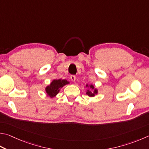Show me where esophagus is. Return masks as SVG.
Segmentation results:
<instances>
[{
  "instance_id": "34e87169",
  "label": "esophagus",
  "mask_w": 149,
  "mask_h": 149,
  "mask_svg": "<svg viewBox=\"0 0 149 149\" xmlns=\"http://www.w3.org/2000/svg\"><path fill=\"white\" fill-rule=\"evenodd\" d=\"M70 79L72 80V81L75 82V79H76V77H75V75H71V76H70Z\"/></svg>"
}]
</instances>
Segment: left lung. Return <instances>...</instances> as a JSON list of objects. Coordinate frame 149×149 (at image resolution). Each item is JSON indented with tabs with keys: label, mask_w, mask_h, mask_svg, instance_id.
<instances>
[{
	"label": "left lung",
	"mask_w": 149,
	"mask_h": 149,
	"mask_svg": "<svg viewBox=\"0 0 149 149\" xmlns=\"http://www.w3.org/2000/svg\"><path fill=\"white\" fill-rule=\"evenodd\" d=\"M85 86L86 88H88L87 90L86 91V94L88 96L94 97L98 93V90L97 88H95V86L93 84H90V85L86 84Z\"/></svg>",
	"instance_id": "obj_1"
}]
</instances>
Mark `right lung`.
Instances as JSON below:
<instances>
[{
  "label": "right lung",
  "instance_id": "right-lung-1",
  "mask_svg": "<svg viewBox=\"0 0 149 149\" xmlns=\"http://www.w3.org/2000/svg\"><path fill=\"white\" fill-rule=\"evenodd\" d=\"M67 84H70V82L68 81L66 79H58L53 80L49 85L45 88L47 96L50 97L51 98H55L59 93L61 89Z\"/></svg>",
  "mask_w": 149,
  "mask_h": 149
}]
</instances>
